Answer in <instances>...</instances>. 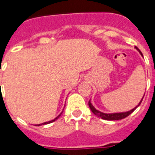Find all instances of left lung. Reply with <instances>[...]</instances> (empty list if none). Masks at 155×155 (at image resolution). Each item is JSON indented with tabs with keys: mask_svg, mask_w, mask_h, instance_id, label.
Instances as JSON below:
<instances>
[{
	"mask_svg": "<svg viewBox=\"0 0 155 155\" xmlns=\"http://www.w3.org/2000/svg\"><path fill=\"white\" fill-rule=\"evenodd\" d=\"M136 49L138 51L140 52V54L142 55V52L140 51V50L137 48V47H136ZM143 99V98H142ZM142 101H140V103L138 104V105L136 106L134 108H133L132 110L130 111H128V112H125V113H101V112H100V111L97 110L96 108L93 107V105H92V104H91V102H90V101H88V105H89V108L90 109L92 110V112L93 113H94L95 115H97V117H99L102 118V119H104V120H121V119H124V118H125L126 117H128V116L130 115V114H131V113L134 112V111L137 108V107H138V106L141 104V103H142Z\"/></svg>",
	"mask_w": 155,
	"mask_h": 155,
	"instance_id": "1",
	"label": "left lung"
}]
</instances>
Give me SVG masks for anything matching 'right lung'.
I'll return each mask as SVG.
<instances>
[{
	"label": "right lung",
	"instance_id": "1",
	"mask_svg": "<svg viewBox=\"0 0 155 155\" xmlns=\"http://www.w3.org/2000/svg\"><path fill=\"white\" fill-rule=\"evenodd\" d=\"M62 113H63V112H62ZM62 113H61L60 114H59V115H58V117H57L55 118V119H54V120H50V121H47V122H44V123H42V124H39V125H46V124H49V123H51V122H53V121H54V120H57V119H58V118L59 117H60V115H61V114H62Z\"/></svg>",
	"mask_w": 155,
	"mask_h": 155
}]
</instances>
